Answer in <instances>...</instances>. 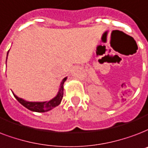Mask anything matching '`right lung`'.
I'll return each mask as SVG.
<instances>
[{
    "label": "right lung",
    "mask_w": 148,
    "mask_h": 148,
    "mask_svg": "<svg viewBox=\"0 0 148 148\" xmlns=\"http://www.w3.org/2000/svg\"><path fill=\"white\" fill-rule=\"evenodd\" d=\"M66 80V77H64L62 80L60 85L59 92H58V94L56 95V96L54 97L53 99L48 101H28L16 96L13 92L12 93L14 95V96L15 97V99L23 106H25L28 109L31 110V111L37 112H44L49 111V110L52 109L53 108H55L57 106H59L60 103L61 102L63 95H64V84Z\"/></svg>",
    "instance_id": "1"
}]
</instances>
